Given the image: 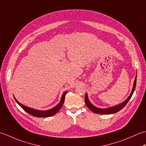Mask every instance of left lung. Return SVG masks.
I'll return each instance as SVG.
<instances>
[{
	"label": "left lung",
	"mask_w": 146,
	"mask_h": 146,
	"mask_svg": "<svg viewBox=\"0 0 146 146\" xmlns=\"http://www.w3.org/2000/svg\"><path fill=\"white\" fill-rule=\"evenodd\" d=\"M136 81H137V74H136L135 78L134 80V85H133V87H132V92L131 93V94L128 97V98L126 99L125 101H123L122 103H121L119 105H115V106L113 107H110L108 108H100L94 106L93 105L90 101L89 100L88 97V94L86 93L85 95V102L86 105V106L89 108L90 110H92L93 112H94L95 113H98V114H104V115H109V114H111V113H117V111H120L121 109L125 106V105L128 103V102L129 101L130 99L132 97V96L134 94L135 88V85H136Z\"/></svg>",
	"instance_id": "left-lung-1"
}]
</instances>
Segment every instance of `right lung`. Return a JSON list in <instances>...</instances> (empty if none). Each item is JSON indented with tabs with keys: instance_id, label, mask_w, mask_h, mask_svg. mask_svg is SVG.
Returning a JSON list of instances; mask_svg holds the SVG:
<instances>
[{
	"instance_id": "add662e5",
	"label": "right lung",
	"mask_w": 146,
	"mask_h": 146,
	"mask_svg": "<svg viewBox=\"0 0 146 146\" xmlns=\"http://www.w3.org/2000/svg\"><path fill=\"white\" fill-rule=\"evenodd\" d=\"M67 92H68V91H66L63 93V95H62L60 103L58 104V105H56L54 107H53L52 108H51V109L47 110H39L34 109V108L26 107V106H25V105H24L22 104H21L20 102H19L17 100V99L15 98L14 96V97L15 102H17L18 105H19V106L22 108H23V110H25L26 112L29 113L30 115H31L36 117H48L53 116L54 115H55L59 110L61 109L62 106H63V105L64 104L65 95H66V94H67Z\"/></svg>"
}]
</instances>
